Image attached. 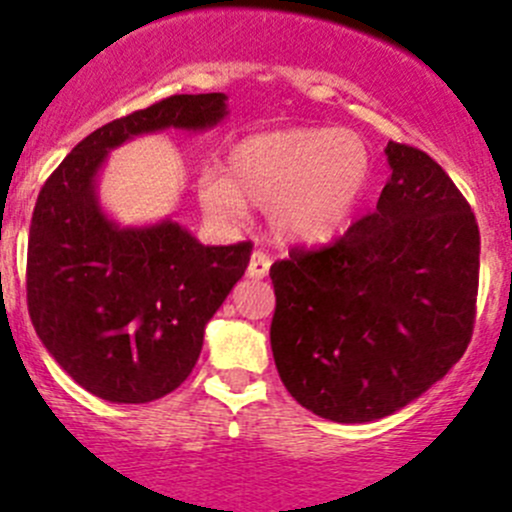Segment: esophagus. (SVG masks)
Returning a JSON list of instances; mask_svg holds the SVG:
<instances>
[{"instance_id":"1","label":"esophagus","mask_w":512,"mask_h":512,"mask_svg":"<svg viewBox=\"0 0 512 512\" xmlns=\"http://www.w3.org/2000/svg\"><path fill=\"white\" fill-rule=\"evenodd\" d=\"M270 265H272L270 257H267L265 252L255 250V252H252V257H250V265H247V275H250L252 280L265 278L267 272H270Z\"/></svg>"}]
</instances>
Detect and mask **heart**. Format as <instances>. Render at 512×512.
Instances as JSON below:
<instances>
[{
    "label": "heart",
    "instance_id": "obj_1",
    "mask_svg": "<svg viewBox=\"0 0 512 512\" xmlns=\"http://www.w3.org/2000/svg\"><path fill=\"white\" fill-rule=\"evenodd\" d=\"M374 174L366 141L336 128H280L234 143L224 174L204 169L197 197L219 222H237L247 204L265 207L285 242L326 245L343 232Z\"/></svg>",
    "mask_w": 512,
    "mask_h": 512
}]
</instances>
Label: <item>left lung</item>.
Listing matches in <instances>:
<instances>
[{
    "label": "left lung",
    "mask_w": 512,
    "mask_h": 512,
    "mask_svg": "<svg viewBox=\"0 0 512 512\" xmlns=\"http://www.w3.org/2000/svg\"><path fill=\"white\" fill-rule=\"evenodd\" d=\"M376 209L323 250L270 267V343L285 389L331 422L384 419L465 353L475 323L480 232L442 166L389 141Z\"/></svg>",
    "instance_id": "1"
}]
</instances>
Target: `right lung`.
Segmentation results:
<instances>
[{"label":"right lung","mask_w":512,"mask_h":512,"mask_svg":"<svg viewBox=\"0 0 512 512\" xmlns=\"http://www.w3.org/2000/svg\"><path fill=\"white\" fill-rule=\"evenodd\" d=\"M227 95H171L85 136L37 197L27 245V305L42 346L85 391L113 404L171 394L197 364L204 328L250 265L252 245L204 247L171 217L123 227L98 179L136 136L209 131Z\"/></svg>","instance_id":"right-lung-1"}]
</instances>
